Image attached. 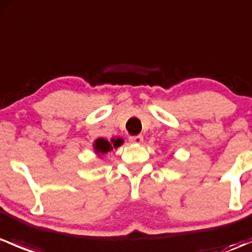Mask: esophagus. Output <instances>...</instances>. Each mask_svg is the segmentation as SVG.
<instances>
[{
  "mask_svg": "<svg viewBox=\"0 0 252 252\" xmlns=\"http://www.w3.org/2000/svg\"><path fill=\"white\" fill-rule=\"evenodd\" d=\"M129 140L131 142H134V144H141L142 141H144V138H142L141 135H135V136H130L129 138Z\"/></svg>",
  "mask_w": 252,
  "mask_h": 252,
  "instance_id": "34e87169",
  "label": "esophagus"
}]
</instances>
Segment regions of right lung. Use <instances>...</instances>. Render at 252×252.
Returning <instances> with one entry per match:
<instances>
[{
  "instance_id": "1",
  "label": "right lung",
  "mask_w": 252,
  "mask_h": 252,
  "mask_svg": "<svg viewBox=\"0 0 252 252\" xmlns=\"http://www.w3.org/2000/svg\"><path fill=\"white\" fill-rule=\"evenodd\" d=\"M123 144V139H112L111 141L106 140L103 138H98L96 139L95 142H94V150L97 155H106L107 152L112 151L113 149H117L121 145Z\"/></svg>"
}]
</instances>
